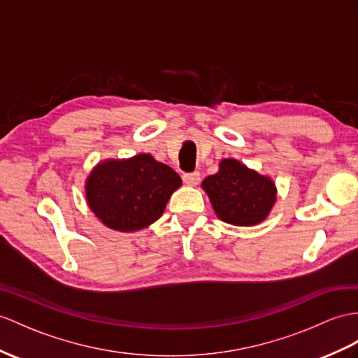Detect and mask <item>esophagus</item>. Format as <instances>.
<instances>
[{"label":"esophagus","mask_w":358,"mask_h":358,"mask_svg":"<svg viewBox=\"0 0 358 358\" xmlns=\"http://www.w3.org/2000/svg\"><path fill=\"white\" fill-rule=\"evenodd\" d=\"M182 179H184V182L189 187H196L199 182H200V174L199 171H193V173H185L184 176H182Z\"/></svg>","instance_id":"1"}]
</instances>
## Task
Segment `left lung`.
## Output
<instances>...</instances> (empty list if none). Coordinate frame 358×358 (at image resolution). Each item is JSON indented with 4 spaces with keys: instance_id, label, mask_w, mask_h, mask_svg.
Wrapping results in <instances>:
<instances>
[{
    "instance_id": "obj_1",
    "label": "left lung",
    "mask_w": 358,
    "mask_h": 358,
    "mask_svg": "<svg viewBox=\"0 0 358 358\" xmlns=\"http://www.w3.org/2000/svg\"><path fill=\"white\" fill-rule=\"evenodd\" d=\"M219 219L235 226L263 222L276 202L275 182L237 159L220 161L219 171L202 182Z\"/></svg>"
}]
</instances>
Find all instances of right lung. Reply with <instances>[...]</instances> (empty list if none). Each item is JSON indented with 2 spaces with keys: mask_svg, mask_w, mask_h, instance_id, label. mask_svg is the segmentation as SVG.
<instances>
[{
  "mask_svg": "<svg viewBox=\"0 0 358 358\" xmlns=\"http://www.w3.org/2000/svg\"><path fill=\"white\" fill-rule=\"evenodd\" d=\"M182 185L169 165L141 153L130 159H108L95 165L86 179L91 211L108 228L134 232L162 215L173 191Z\"/></svg>",
  "mask_w": 358,
  "mask_h": 358,
  "instance_id": "1",
  "label": "right lung"
}]
</instances>
